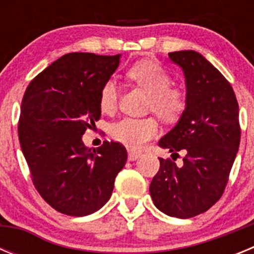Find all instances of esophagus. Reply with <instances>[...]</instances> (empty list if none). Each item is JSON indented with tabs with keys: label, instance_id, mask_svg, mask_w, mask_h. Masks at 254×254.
Masks as SVG:
<instances>
[{
	"label": "esophagus",
	"instance_id": "obj_1",
	"mask_svg": "<svg viewBox=\"0 0 254 254\" xmlns=\"http://www.w3.org/2000/svg\"><path fill=\"white\" fill-rule=\"evenodd\" d=\"M140 156H141V152L134 151V150H128V160H131V161L137 160Z\"/></svg>",
	"mask_w": 254,
	"mask_h": 254
}]
</instances>
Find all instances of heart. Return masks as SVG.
Returning a JSON list of instances; mask_svg holds the SVG:
<instances>
[{"label": "heart", "instance_id": "obj_1", "mask_svg": "<svg viewBox=\"0 0 254 254\" xmlns=\"http://www.w3.org/2000/svg\"><path fill=\"white\" fill-rule=\"evenodd\" d=\"M131 81L149 94L147 109L164 121L178 120L187 105V94L179 86H172V77L163 67L151 61H141L128 69ZM118 84L109 78L100 90L99 105L105 113L116 109L118 102ZM158 122L151 118L123 117L111 126L112 137L132 149H138L158 133Z\"/></svg>", "mask_w": 254, "mask_h": 254}]
</instances>
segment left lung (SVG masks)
<instances>
[{"mask_svg":"<svg viewBox=\"0 0 254 254\" xmlns=\"http://www.w3.org/2000/svg\"><path fill=\"white\" fill-rule=\"evenodd\" d=\"M169 58L183 71L187 105L158 143L172 156L181 150L186 156L182 165L159 158L150 194L161 212L188 219L207 211L225 190L241 142L239 107L232 85L198 52H172Z\"/></svg>","mask_w":254,"mask_h":254,"instance_id":"left-lung-1","label":"left lung"}]
</instances>
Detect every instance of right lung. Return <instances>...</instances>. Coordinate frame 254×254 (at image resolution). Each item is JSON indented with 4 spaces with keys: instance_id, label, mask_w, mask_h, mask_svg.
Segmentation results:
<instances>
[{
    "instance_id": "obj_1",
    "label": "right lung",
    "mask_w": 254,
    "mask_h": 254,
    "mask_svg": "<svg viewBox=\"0 0 254 254\" xmlns=\"http://www.w3.org/2000/svg\"><path fill=\"white\" fill-rule=\"evenodd\" d=\"M121 55L68 53L29 84L21 103L19 140L39 194L55 210L86 216L111 198L127 161L123 145L91 150L82 134L100 118V90Z\"/></svg>"
}]
</instances>
